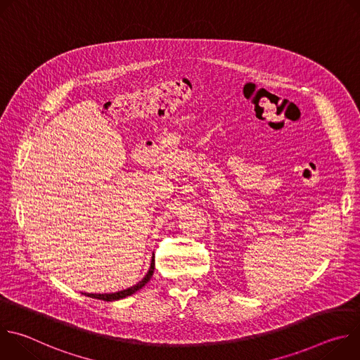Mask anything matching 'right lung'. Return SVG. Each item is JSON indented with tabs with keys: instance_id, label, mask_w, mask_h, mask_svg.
<instances>
[{
	"instance_id": "1",
	"label": "right lung",
	"mask_w": 360,
	"mask_h": 360,
	"mask_svg": "<svg viewBox=\"0 0 360 360\" xmlns=\"http://www.w3.org/2000/svg\"><path fill=\"white\" fill-rule=\"evenodd\" d=\"M153 269H155V258H153V256H152L150 266H149L146 275H145L136 285H134V286H131V288H127V289H124V290H118V292H115V293H84V295H85V296H89V297H94V299L105 300V302H114V300L124 299V297L131 296L132 293L138 292L139 289H142V288L150 281V278H152V275H153Z\"/></svg>"
}]
</instances>
